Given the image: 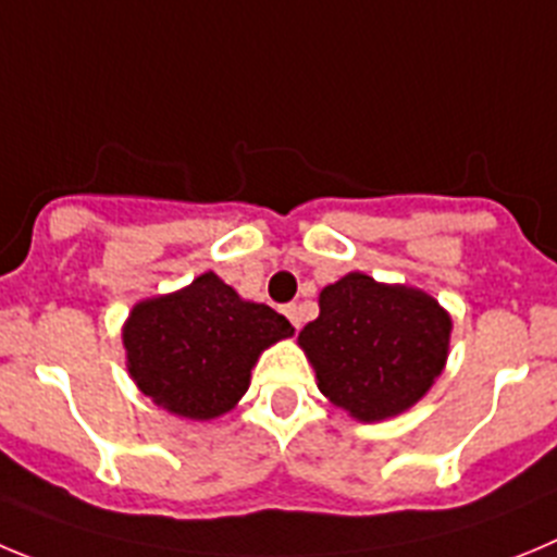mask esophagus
I'll use <instances>...</instances> for the list:
<instances>
[{
    "instance_id": "1",
    "label": "esophagus",
    "mask_w": 557,
    "mask_h": 557,
    "mask_svg": "<svg viewBox=\"0 0 557 557\" xmlns=\"http://www.w3.org/2000/svg\"><path fill=\"white\" fill-rule=\"evenodd\" d=\"M285 315H288L290 319V324H294V327H302V313H299V308L297 305H285Z\"/></svg>"
}]
</instances>
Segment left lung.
Returning <instances> with one entry per match:
<instances>
[{"label": "left lung", "mask_w": 557, "mask_h": 557, "mask_svg": "<svg viewBox=\"0 0 557 557\" xmlns=\"http://www.w3.org/2000/svg\"><path fill=\"white\" fill-rule=\"evenodd\" d=\"M449 333L453 319L430 294L349 272L322 288L299 347L330 403L380 422L428 394L447 363Z\"/></svg>", "instance_id": "8db88e82"}]
</instances>
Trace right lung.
<instances>
[{
	"mask_svg": "<svg viewBox=\"0 0 557 557\" xmlns=\"http://www.w3.org/2000/svg\"><path fill=\"white\" fill-rule=\"evenodd\" d=\"M288 335L294 327L285 315L242 299L213 272L138 302L122 330L135 385L154 405L194 422L233 410L260 352Z\"/></svg>",
	"mask_w": 557,
	"mask_h": 557,
	"instance_id": "right-lung-1",
	"label": "right lung"
}]
</instances>
